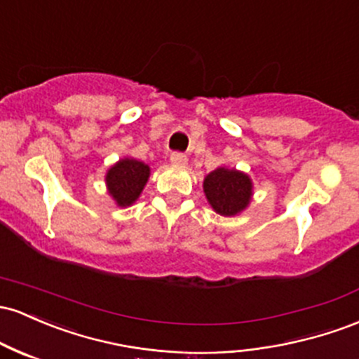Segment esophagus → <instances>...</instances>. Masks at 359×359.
I'll return each instance as SVG.
<instances>
[{"mask_svg": "<svg viewBox=\"0 0 359 359\" xmlns=\"http://www.w3.org/2000/svg\"><path fill=\"white\" fill-rule=\"evenodd\" d=\"M170 161L173 165H186L187 163V156L180 151H173L170 155Z\"/></svg>", "mask_w": 359, "mask_h": 359, "instance_id": "34e87169", "label": "esophagus"}]
</instances>
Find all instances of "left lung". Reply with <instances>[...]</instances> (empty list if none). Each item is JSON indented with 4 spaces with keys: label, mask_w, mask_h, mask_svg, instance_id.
<instances>
[{
    "label": "left lung",
    "mask_w": 359,
    "mask_h": 359,
    "mask_svg": "<svg viewBox=\"0 0 359 359\" xmlns=\"http://www.w3.org/2000/svg\"><path fill=\"white\" fill-rule=\"evenodd\" d=\"M204 192L212 210L223 216H233L249 204L252 182L242 172L216 168L204 179Z\"/></svg>",
    "instance_id": "1"
}]
</instances>
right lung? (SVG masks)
<instances>
[{
    "label": "right lung",
    "mask_w": 359,
    "mask_h": 359,
    "mask_svg": "<svg viewBox=\"0 0 359 359\" xmlns=\"http://www.w3.org/2000/svg\"><path fill=\"white\" fill-rule=\"evenodd\" d=\"M149 177V167L143 161L124 158L110 168L107 177L109 192L119 206H131L140 198Z\"/></svg>",
    "instance_id": "right-lung-1"
}]
</instances>
